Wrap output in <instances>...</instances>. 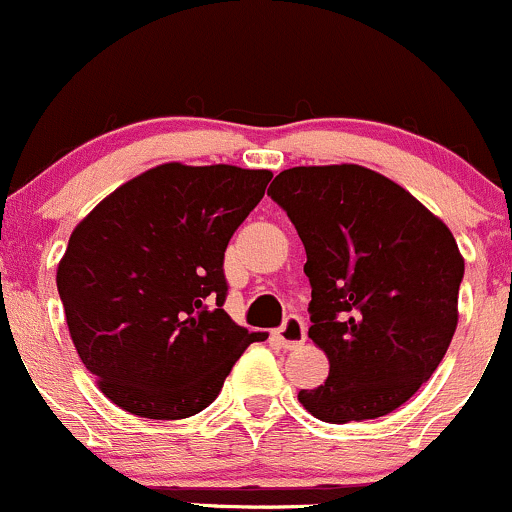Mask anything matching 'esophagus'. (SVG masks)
Returning <instances> with one entry per match:
<instances>
[{
  "label": "esophagus",
  "mask_w": 512,
  "mask_h": 512,
  "mask_svg": "<svg viewBox=\"0 0 512 512\" xmlns=\"http://www.w3.org/2000/svg\"><path fill=\"white\" fill-rule=\"evenodd\" d=\"M277 338L282 342V347L286 350H294V347H299L306 342V323H303V318L299 316H289L282 323V328L277 330Z\"/></svg>",
  "instance_id": "obj_1"
}]
</instances>
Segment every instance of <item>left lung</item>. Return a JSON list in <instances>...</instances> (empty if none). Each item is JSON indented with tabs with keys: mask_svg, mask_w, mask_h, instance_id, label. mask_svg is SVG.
I'll list each match as a JSON object with an SVG mask.
<instances>
[{
	"mask_svg": "<svg viewBox=\"0 0 512 512\" xmlns=\"http://www.w3.org/2000/svg\"><path fill=\"white\" fill-rule=\"evenodd\" d=\"M269 196L306 247L311 338L330 359L299 401L323 423L374 420L408 401L457 330L464 260L454 235L384 174L291 167Z\"/></svg>",
	"mask_w": 512,
	"mask_h": 512,
	"instance_id": "left-lung-1",
	"label": "left lung"
}]
</instances>
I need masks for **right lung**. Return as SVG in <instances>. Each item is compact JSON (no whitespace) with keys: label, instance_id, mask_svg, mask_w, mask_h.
<instances>
[{"label":"right lung","instance_id":"right-lung-1","mask_svg":"<svg viewBox=\"0 0 512 512\" xmlns=\"http://www.w3.org/2000/svg\"><path fill=\"white\" fill-rule=\"evenodd\" d=\"M269 170L170 162L131 179L72 230L58 267L67 328L87 372L123 411H204L250 342L223 303L226 247Z\"/></svg>","mask_w":512,"mask_h":512}]
</instances>
